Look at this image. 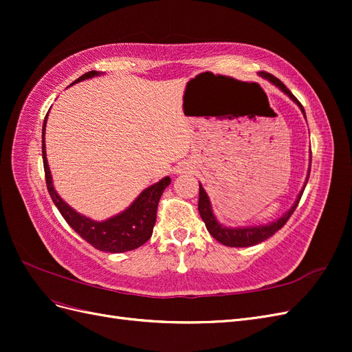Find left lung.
I'll return each instance as SVG.
<instances>
[{"label":"left lung","mask_w":352,"mask_h":352,"mask_svg":"<svg viewBox=\"0 0 352 352\" xmlns=\"http://www.w3.org/2000/svg\"><path fill=\"white\" fill-rule=\"evenodd\" d=\"M260 74H261L264 79H267L273 85H276V87H278L280 91H283L294 102H296L298 107L301 109V111L305 116V111H304V107L301 105V102L294 97V94L285 87V85L282 83V80H279L278 78H274L273 74H270L267 72H261ZM308 176H310V170H308ZM307 180H305V185H307ZM302 192H304V190H301L300 195H298V198L295 201V204L292 206V208L287 211V212H285V214L279 220L270 223V225L252 226V228H226V226L220 225V223L216 220L214 214H212L208 195L206 194L204 188H202L201 184H199L198 211H199L201 219L204 220V223H206V228L210 232V235L214 238L216 241H219L220 243L226 245V247H235V248H238V247H252V245H257V243H260V242H263L265 239H269L270 236L274 235L276 232H278L279 229H282L286 225V221L289 220V217L292 216V212L298 207V202H300Z\"/></svg>","instance_id":"1"}]
</instances>
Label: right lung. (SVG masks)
I'll list each match as a JSON object with an SVG mask.
<instances>
[{
	"label": "right lung",
	"mask_w": 352,
	"mask_h": 352,
	"mask_svg": "<svg viewBox=\"0 0 352 352\" xmlns=\"http://www.w3.org/2000/svg\"><path fill=\"white\" fill-rule=\"evenodd\" d=\"M98 74L100 73L95 70L88 72L82 74V76L73 83L98 76ZM45 123L47 117L44 120V126H42V160H44L47 189L52 202H54L56 207L61 212V216L69 223V226L76 232L80 238H83L88 243H91L94 248H97L100 251L116 254L140 248L141 245H144L153 235V229L157 219L158 201L162 198L164 189L170 185V182H172L170 177L166 176L164 179L160 180V182L142 190L140 197L133 201V204L123 212H120V214L104 221H94L79 214V212L74 211L70 206H67L66 202L58 197L54 186H52L44 141Z\"/></svg>",
	"instance_id": "right-lung-1"
}]
</instances>
